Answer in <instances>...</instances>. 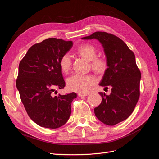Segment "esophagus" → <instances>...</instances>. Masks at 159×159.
Segmentation results:
<instances>
[{
    "label": "esophagus",
    "mask_w": 159,
    "mask_h": 159,
    "mask_svg": "<svg viewBox=\"0 0 159 159\" xmlns=\"http://www.w3.org/2000/svg\"><path fill=\"white\" fill-rule=\"evenodd\" d=\"M88 95H89V93H78L79 97H85V96H87Z\"/></svg>",
    "instance_id": "obj_1"
}]
</instances>
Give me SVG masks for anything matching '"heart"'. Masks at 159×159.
Listing matches in <instances>:
<instances>
[{"mask_svg": "<svg viewBox=\"0 0 159 159\" xmlns=\"http://www.w3.org/2000/svg\"><path fill=\"white\" fill-rule=\"evenodd\" d=\"M81 56L88 61H91V67L97 71H103L107 67V61L102 57H96L97 52L95 48L89 44H84L77 49ZM59 65L61 71L68 73L71 65V56L69 54H65L61 57ZM95 82V77L90 74H75L67 79V84L69 89L80 93H85L91 85Z\"/></svg>", "mask_w": 159, "mask_h": 159, "instance_id": "obj_1", "label": "heart"}]
</instances>
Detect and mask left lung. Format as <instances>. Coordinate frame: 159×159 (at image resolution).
Wrapping results in <instances>:
<instances>
[{"instance_id":"obj_1","label":"left lung","mask_w":159,"mask_h":159,"mask_svg":"<svg viewBox=\"0 0 159 159\" xmlns=\"http://www.w3.org/2000/svg\"><path fill=\"white\" fill-rule=\"evenodd\" d=\"M82 40H98L103 48L107 68L100 86L111 88L110 95L99 92L102 102L94 109L101 122L113 126L127 119L136 106L140 91L141 72L134 53L122 40L105 32H95Z\"/></svg>"}]
</instances>
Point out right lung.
Returning <instances> with one entry per match:
<instances>
[{
    "mask_svg": "<svg viewBox=\"0 0 159 159\" xmlns=\"http://www.w3.org/2000/svg\"><path fill=\"white\" fill-rule=\"evenodd\" d=\"M72 46V41L48 38L31 46L19 64L17 89L28 116L40 127L59 128L70 117L77 94L54 96L52 92L64 88L59 61Z\"/></svg>",
    "mask_w": 159,
    "mask_h": 159,
    "instance_id": "1",
    "label": "right lung"
}]
</instances>
